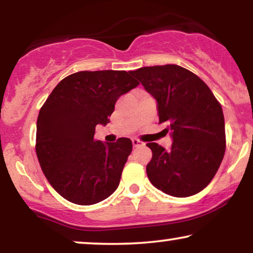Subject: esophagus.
Returning a JSON list of instances; mask_svg holds the SVG:
<instances>
[{"label":"esophagus","instance_id":"1","mask_svg":"<svg viewBox=\"0 0 253 253\" xmlns=\"http://www.w3.org/2000/svg\"><path fill=\"white\" fill-rule=\"evenodd\" d=\"M132 145H133V147H140V146H143L144 143H141L140 140H138L134 138V139H132Z\"/></svg>","mask_w":253,"mask_h":253}]
</instances>
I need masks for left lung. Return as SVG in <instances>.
I'll return each instance as SVG.
<instances>
[{
    "mask_svg": "<svg viewBox=\"0 0 253 253\" xmlns=\"http://www.w3.org/2000/svg\"><path fill=\"white\" fill-rule=\"evenodd\" d=\"M132 75L157 100L159 122L172 138L168 151L146 144L152 150L148 178L169 196L196 195L212 181L226 151L221 105L198 76L179 65L145 67Z\"/></svg>",
    "mask_w": 253,
    "mask_h": 253,
    "instance_id": "obj_1",
    "label": "left lung"
}]
</instances>
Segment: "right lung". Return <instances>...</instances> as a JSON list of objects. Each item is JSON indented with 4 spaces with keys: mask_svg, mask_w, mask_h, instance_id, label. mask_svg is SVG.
<instances>
[{
    "mask_svg": "<svg viewBox=\"0 0 253 253\" xmlns=\"http://www.w3.org/2000/svg\"><path fill=\"white\" fill-rule=\"evenodd\" d=\"M132 71H79L58 83L41 107L36 151L50 185L69 202L93 205L120 184L132 143L94 139L121 95L138 86Z\"/></svg>",
    "mask_w": 253,
    "mask_h": 253,
    "instance_id": "1",
    "label": "right lung"
}]
</instances>
